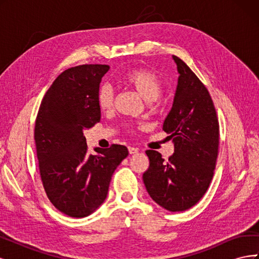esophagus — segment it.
I'll return each mask as SVG.
<instances>
[{
  "instance_id": "obj_1",
  "label": "esophagus",
  "mask_w": 259,
  "mask_h": 259,
  "mask_svg": "<svg viewBox=\"0 0 259 259\" xmlns=\"http://www.w3.org/2000/svg\"><path fill=\"white\" fill-rule=\"evenodd\" d=\"M128 152H130V154H135L138 152V149L134 148V147H128Z\"/></svg>"
}]
</instances>
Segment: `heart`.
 <instances>
[{"label": "heart", "instance_id": "1", "mask_svg": "<svg viewBox=\"0 0 259 259\" xmlns=\"http://www.w3.org/2000/svg\"><path fill=\"white\" fill-rule=\"evenodd\" d=\"M123 82L134 89L146 101H153L160 96L162 83L153 72L145 69L128 71L123 77ZM113 90L110 85H103L98 91V105L103 110H108L113 104Z\"/></svg>", "mask_w": 259, "mask_h": 259}]
</instances>
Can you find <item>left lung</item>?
I'll use <instances>...</instances> for the list:
<instances>
[{"label":"left lung","mask_w":259,"mask_h":259,"mask_svg":"<svg viewBox=\"0 0 259 259\" xmlns=\"http://www.w3.org/2000/svg\"><path fill=\"white\" fill-rule=\"evenodd\" d=\"M173 59L178 84L163 131L173 139L174 153L164 161L158 151L147 150L149 167L143 179L155 203L169 211H183L208 189L218 155L219 123L205 85L182 59Z\"/></svg>","instance_id":"left-lung-1"}]
</instances>
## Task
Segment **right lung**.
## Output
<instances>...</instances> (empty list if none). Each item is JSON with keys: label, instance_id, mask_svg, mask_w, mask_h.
I'll return each instance as SVG.
<instances>
[{"label": "right lung", "instance_id": "1", "mask_svg": "<svg viewBox=\"0 0 259 259\" xmlns=\"http://www.w3.org/2000/svg\"><path fill=\"white\" fill-rule=\"evenodd\" d=\"M109 69H67L46 92L36 115L34 140L44 190L52 204L70 217H86L103 204L113 171L128 155L122 145L89 154L83 135L100 121L98 91Z\"/></svg>", "mask_w": 259, "mask_h": 259}]
</instances>
